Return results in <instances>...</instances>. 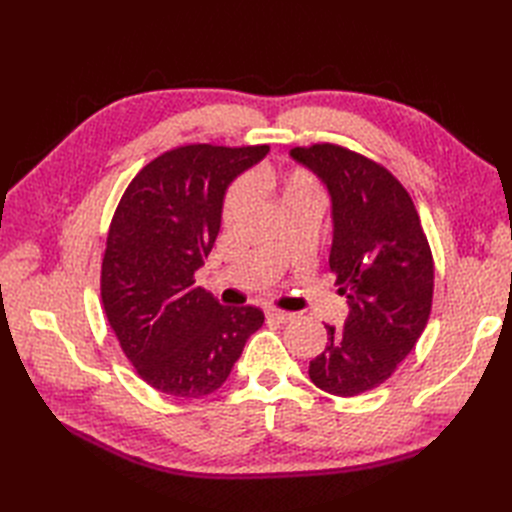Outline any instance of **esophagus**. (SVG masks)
<instances>
[{
	"instance_id": "obj_1",
	"label": "esophagus",
	"mask_w": 512,
	"mask_h": 512,
	"mask_svg": "<svg viewBox=\"0 0 512 512\" xmlns=\"http://www.w3.org/2000/svg\"><path fill=\"white\" fill-rule=\"evenodd\" d=\"M265 314H267V318H269V320H275V322H290V320L294 318V314H290V312H282V309H275V307H269Z\"/></svg>"
}]
</instances>
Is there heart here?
<instances>
[{
	"label": "heart",
	"instance_id": "heart-1",
	"mask_svg": "<svg viewBox=\"0 0 512 512\" xmlns=\"http://www.w3.org/2000/svg\"><path fill=\"white\" fill-rule=\"evenodd\" d=\"M247 183L254 192H265L271 198H275L277 203L284 205L288 200H297V198H318V185L316 181L309 177L303 170H288V173H277V170L271 168H262L252 177H247ZM245 200V188L241 183H237L226 196L224 203V215L230 218L235 215Z\"/></svg>",
	"mask_w": 512,
	"mask_h": 512
}]
</instances>
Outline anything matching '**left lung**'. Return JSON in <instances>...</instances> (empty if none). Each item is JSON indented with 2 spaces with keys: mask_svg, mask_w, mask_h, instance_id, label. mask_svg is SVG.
<instances>
[{
  "mask_svg": "<svg viewBox=\"0 0 512 512\" xmlns=\"http://www.w3.org/2000/svg\"><path fill=\"white\" fill-rule=\"evenodd\" d=\"M327 188L329 267L348 299L344 329L309 363V380L337 397L389 378L421 337L433 297V262L412 198L389 170L337 145L290 149Z\"/></svg>",
  "mask_w": 512,
  "mask_h": 512,
  "instance_id": "1",
  "label": "left lung"
}]
</instances>
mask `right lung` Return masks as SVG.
Masks as SVG:
<instances>
[{"label":"right lung","mask_w":512,"mask_h":512,"mask_svg":"<svg viewBox=\"0 0 512 512\" xmlns=\"http://www.w3.org/2000/svg\"><path fill=\"white\" fill-rule=\"evenodd\" d=\"M269 153L188 145L164 153L123 194L106 239L102 303L121 350L153 389L198 399L230 376L265 314L224 307L196 286L222 226L224 198Z\"/></svg>","instance_id":"obj_1"}]
</instances>
